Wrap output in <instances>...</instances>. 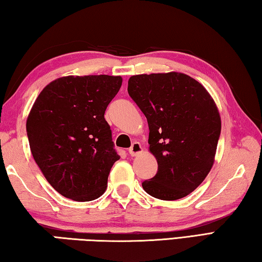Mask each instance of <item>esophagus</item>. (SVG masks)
<instances>
[{"mask_svg": "<svg viewBox=\"0 0 262 262\" xmlns=\"http://www.w3.org/2000/svg\"><path fill=\"white\" fill-rule=\"evenodd\" d=\"M142 145L140 142H134V143L132 144V147L129 148V155L130 156H137V155H140L142 152Z\"/></svg>", "mask_w": 262, "mask_h": 262, "instance_id": "esophagus-1", "label": "esophagus"}]
</instances>
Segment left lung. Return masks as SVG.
<instances>
[{
  "label": "left lung",
  "mask_w": 262,
  "mask_h": 262,
  "mask_svg": "<svg viewBox=\"0 0 262 262\" xmlns=\"http://www.w3.org/2000/svg\"><path fill=\"white\" fill-rule=\"evenodd\" d=\"M128 94L149 126V151L156 176L142 187L156 199L187 196L209 173L221 134V115L206 88L177 72L134 75Z\"/></svg>",
  "instance_id": "left-lung-1"
}]
</instances>
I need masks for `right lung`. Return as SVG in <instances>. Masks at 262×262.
<instances>
[{
  "instance_id": "1",
  "label": "right lung",
  "mask_w": 262,
  "mask_h": 262,
  "mask_svg": "<svg viewBox=\"0 0 262 262\" xmlns=\"http://www.w3.org/2000/svg\"><path fill=\"white\" fill-rule=\"evenodd\" d=\"M121 84V76H63L35 99L26 120L31 152L64 198L92 201L107 188L110 171L120 156L104 114Z\"/></svg>"
}]
</instances>
